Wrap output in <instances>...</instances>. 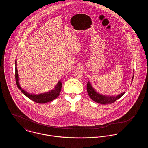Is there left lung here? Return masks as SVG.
Segmentation results:
<instances>
[{
  "mask_svg": "<svg viewBox=\"0 0 148 148\" xmlns=\"http://www.w3.org/2000/svg\"><path fill=\"white\" fill-rule=\"evenodd\" d=\"M133 77L134 76L132 77V81L133 80ZM86 89L90 98L92 99L93 101L101 104H112L116 100L121 98L125 94V92H123V93H121L116 96H108V95H104L100 94L94 89V88H92V85L89 82H88L87 83Z\"/></svg>",
  "mask_w": 148,
  "mask_h": 148,
  "instance_id": "obj_1",
  "label": "left lung"
}]
</instances>
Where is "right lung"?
<instances>
[{"label":"right lung","instance_id":"right-lung-1","mask_svg":"<svg viewBox=\"0 0 148 148\" xmlns=\"http://www.w3.org/2000/svg\"><path fill=\"white\" fill-rule=\"evenodd\" d=\"M15 80H16V84L18 86V88L21 90V92H23L26 97H27L28 98L32 100L33 101H35L37 103L39 104H44L46 103H48L54 99H56L59 95V93L61 91L62 89V83L61 81H59L57 84L56 85L54 89L51 90L49 92H46L44 93H41L39 94H30L28 93V92L25 91L24 89H23L19 84V75L16 67V59H15Z\"/></svg>","mask_w":148,"mask_h":148}]
</instances>
